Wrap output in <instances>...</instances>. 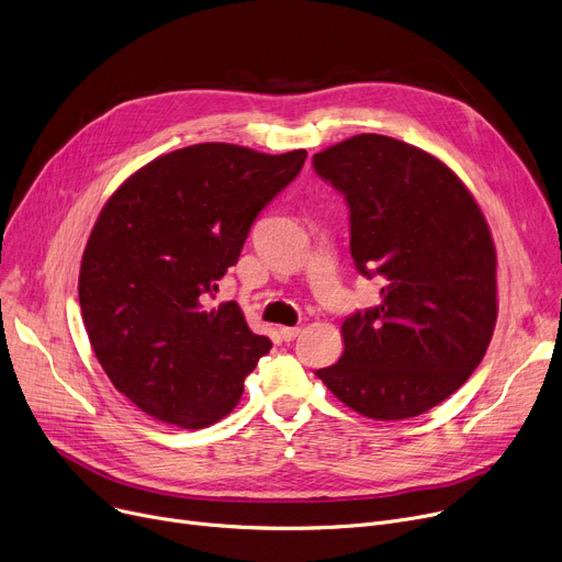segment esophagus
Returning <instances> with one entry per match:
<instances>
[{
  "instance_id": "34e87169",
  "label": "esophagus",
  "mask_w": 562,
  "mask_h": 562,
  "mask_svg": "<svg viewBox=\"0 0 562 562\" xmlns=\"http://www.w3.org/2000/svg\"><path fill=\"white\" fill-rule=\"evenodd\" d=\"M280 335H282V339L284 341H293V339H296L299 335H301V328L296 326V328H286V326H282L280 328Z\"/></svg>"
}]
</instances>
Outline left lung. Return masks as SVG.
Listing matches in <instances>:
<instances>
[{"label": "left lung", "mask_w": 562, "mask_h": 562, "mask_svg": "<svg viewBox=\"0 0 562 562\" xmlns=\"http://www.w3.org/2000/svg\"><path fill=\"white\" fill-rule=\"evenodd\" d=\"M348 202L356 269L380 276V305L350 314L344 356L316 375L378 422L417 417L460 390L496 326V250L460 177L392 136L360 134L314 155Z\"/></svg>", "instance_id": "1"}]
</instances>
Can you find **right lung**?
Listing matches in <instances>:
<instances>
[{
    "label": "right lung",
    "instance_id": "obj_1",
    "mask_svg": "<svg viewBox=\"0 0 562 562\" xmlns=\"http://www.w3.org/2000/svg\"><path fill=\"white\" fill-rule=\"evenodd\" d=\"M305 157L198 143L145 164L102 206L81 257V316L113 387L145 415L195 430L239 403L271 339L234 301L206 296Z\"/></svg>",
    "mask_w": 562,
    "mask_h": 562
}]
</instances>
